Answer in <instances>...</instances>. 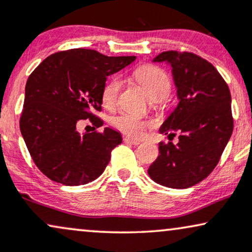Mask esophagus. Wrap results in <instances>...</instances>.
Listing matches in <instances>:
<instances>
[{
  "mask_svg": "<svg viewBox=\"0 0 252 252\" xmlns=\"http://www.w3.org/2000/svg\"><path fill=\"white\" fill-rule=\"evenodd\" d=\"M123 141L126 142V143H129V144H132V145H138V144H141V142H139V141H137V139L131 138V137H128V136L124 137Z\"/></svg>",
  "mask_w": 252,
  "mask_h": 252,
  "instance_id": "1",
  "label": "esophagus"
}]
</instances>
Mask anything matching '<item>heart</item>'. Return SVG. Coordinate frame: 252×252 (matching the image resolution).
Returning <instances> with one entry per match:
<instances>
[{"label": "heart", "mask_w": 252, "mask_h": 252, "mask_svg": "<svg viewBox=\"0 0 252 252\" xmlns=\"http://www.w3.org/2000/svg\"><path fill=\"white\" fill-rule=\"evenodd\" d=\"M135 80L142 86L150 100L160 101L168 96L171 92V80L163 69L156 66H143L133 72ZM122 87V80L120 78H113L104 85L101 93V101L106 108H113L116 104L117 96ZM114 128L121 132L135 137H142L151 122L142 117L129 113H122L111 119Z\"/></svg>", "instance_id": "b5f03b06"}]
</instances>
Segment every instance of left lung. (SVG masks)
I'll return each mask as SVG.
<instances>
[{"label":"left lung","mask_w":252,"mask_h":252,"mask_svg":"<svg viewBox=\"0 0 252 252\" xmlns=\"http://www.w3.org/2000/svg\"><path fill=\"white\" fill-rule=\"evenodd\" d=\"M152 63L172 67L179 103L159 131L168 138L177 132L179 141L159 143V156L148 173L165 187L189 189L212 173L230 139V92L214 66L193 53L167 51Z\"/></svg>","instance_id":"left-lung-1"}]
</instances>
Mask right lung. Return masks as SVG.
Listing matches in <instances>:
<instances>
[{"label":"right lung","instance_id":"1","mask_svg":"<svg viewBox=\"0 0 252 252\" xmlns=\"http://www.w3.org/2000/svg\"><path fill=\"white\" fill-rule=\"evenodd\" d=\"M135 59L73 49L47 57L31 73L20 128L34 164L47 178L79 186L103 173L122 136L109 126L81 133L76 126L87 119L96 128L103 126L94 111L101 110L107 78Z\"/></svg>","mask_w":252,"mask_h":252}]
</instances>
